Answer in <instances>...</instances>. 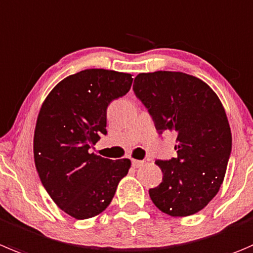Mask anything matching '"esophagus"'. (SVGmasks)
I'll list each match as a JSON object with an SVG mask.
<instances>
[{
    "label": "esophagus",
    "mask_w": 253,
    "mask_h": 253,
    "mask_svg": "<svg viewBox=\"0 0 253 253\" xmlns=\"http://www.w3.org/2000/svg\"><path fill=\"white\" fill-rule=\"evenodd\" d=\"M144 164L143 161H138V159H132V166L134 167V168H139V167H142Z\"/></svg>",
    "instance_id": "1"
}]
</instances>
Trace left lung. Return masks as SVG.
I'll return each instance as SVG.
<instances>
[{"label": "left lung", "mask_w": 253, "mask_h": 253, "mask_svg": "<svg viewBox=\"0 0 253 253\" xmlns=\"http://www.w3.org/2000/svg\"><path fill=\"white\" fill-rule=\"evenodd\" d=\"M133 91L157 131L176 134V158L156 161L163 179L149 189L152 202L173 217L197 214L219 192L231 153V129L219 96L199 78L162 70L137 75Z\"/></svg>", "instance_id": "1"}]
</instances>
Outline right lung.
Here are the masks:
<instances>
[{
  "instance_id": "1",
  "label": "right lung",
  "mask_w": 253,
  "mask_h": 253,
  "mask_svg": "<svg viewBox=\"0 0 253 253\" xmlns=\"http://www.w3.org/2000/svg\"><path fill=\"white\" fill-rule=\"evenodd\" d=\"M132 82L127 73L86 69L58 83L42 104L33 138L37 170L53 202L74 219L101 214L131 168L128 158L112 161L89 149L107 133L110 102Z\"/></svg>"
}]
</instances>
